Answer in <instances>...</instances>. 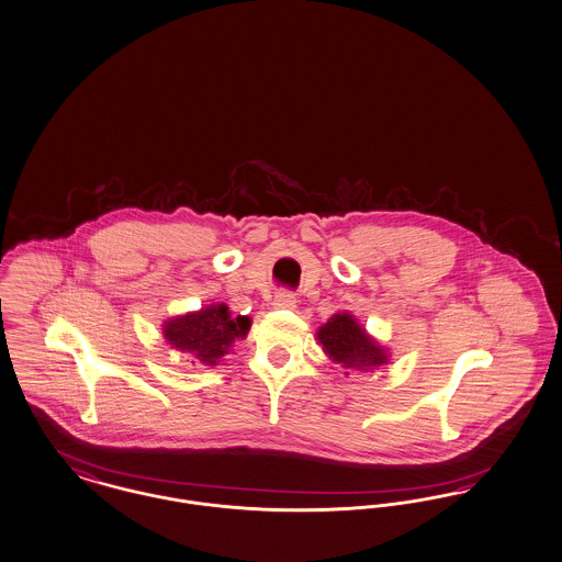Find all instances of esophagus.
<instances>
[{
	"label": "esophagus",
	"instance_id": "34e87169",
	"mask_svg": "<svg viewBox=\"0 0 562 562\" xmlns=\"http://www.w3.org/2000/svg\"><path fill=\"white\" fill-rule=\"evenodd\" d=\"M274 308H281V311H294L295 308V295L290 292H279L274 295V302H272Z\"/></svg>",
	"mask_w": 562,
	"mask_h": 562
}]
</instances>
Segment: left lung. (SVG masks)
I'll list each match as a JSON object with an SVG mask.
<instances>
[{
    "label": "left lung",
    "mask_w": 562,
    "mask_h": 562,
    "mask_svg": "<svg viewBox=\"0 0 562 562\" xmlns=\"http://www.w3.org/2000/svg\"><path fill=\"white\" fill-rule=\"evenodd\" d=\"M317 342L331 363L355 372H374L389 363L391 353L349 311L334 313L319 329Z\"/></svg>",
    "instance_id": "left-lung-1"
}]
</instances>
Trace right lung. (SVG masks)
Returning a JSON list of instances; mask_svg holds the SVG:
<instances>
[{
    "label": "right lung",
    "mask_w": 562,
    "mask_h": 562,
    "mask_svg": "<svg viewBox=\"0 0 562 562\" xmlns=\"http://www.w3.org/2000/svg\"><path fill=\"white\" fill-rule=\"evenodd\" d=\"M249 317H235L224 302H213L199 311L167 319L162 324V336L171 349L190 353L205 366H217L224 355L233 351L235 340L249 334Z\"/></svg>",
    "instance_id": "right-lung-1"
}]
</instances>
